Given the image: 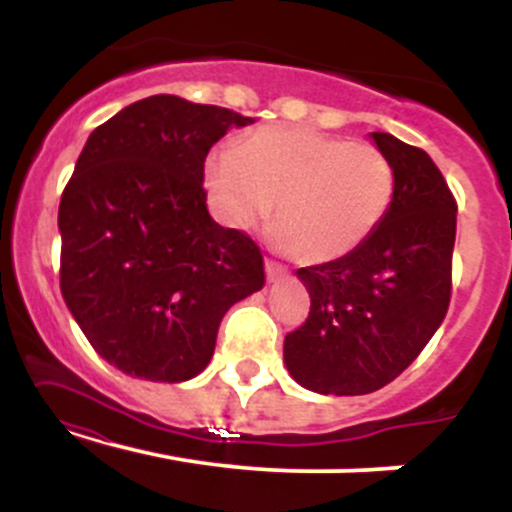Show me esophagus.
Returning <instances> with one entry per match:
<instances>
[{
    "mask_svg": "<svg viewBox=\"0 0 512 512\" xmlns=\"http://www.w3.org/2000/svg\"><path fill=\"white\" fill-rule=\"evenodd\" d=\"M264 272H267L269 284H274V281H281V279H284V276H289V269H286L284 264L272 262V260L264 262Z\"/></svg>",
    "mask_w": 512,
    "mask_h": 512,
    "instance_id": "1",
    "label": "esophagus"
}]
</instances>
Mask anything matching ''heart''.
I'll return each instance as SVG.
<instances>
[{
	"label": "heart",
	"mask_w": 512,
	"mask_h": 512,
	"mask_svg": "<svg viewBox=\"0 0 512 512\" xmlns=\"http://www.w3.org/2000/svg\"><path fill=\"white\" fill-rule=\"evenodd\" d=\"M204 180L233 228L252 226L274 203L269 238L308 264L356 250L395 197V168L383 151L303 127H267L233 151H211Z\"/></svg>",
	"instance_id": "obj_1"
}]
</instances>
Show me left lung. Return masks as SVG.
Instances as JSON below:
<instances>
[{"label": "left lung", "mask_w": 512, "mask_h": 512, "mask_svg": "<svg viewBox=\"0 0 512 512\" xmlns=\"http://www.w3.org/2000/svg\"><path fill=\"white\" fill-rule=\"evenodd\" d=\"M395 168V197L339 260L298 269L310 315L284 339L291 378L317 395L380 390L421 354L450 305L457 204L426 151L370 132Z\"/></svg>", "instance_id": "obj_1"}]
</instances>
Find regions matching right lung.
<instances>
[{
	"instance_id": "right-lung-1",
	"label": "right lung",
	"mask_w": 512,
	"mask_h": 512,
	"mask_svg": "<svg viewBox=\"0 0 512 512\" xmlns=\"http://www.w3.org/2000/svg\"><path fill=\"white\" fill-rule=\"evenodd\" d=\"M219 105L149 96L96 127L62 192L60 286L98 356L185 383L209 366L233 303L264 286L262 252L211 219L204 161L231 127Z\"/></svg>"
}]
</instances>
